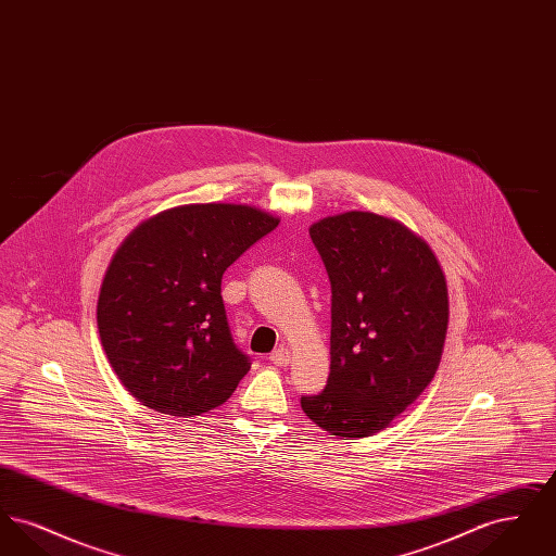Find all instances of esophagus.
Here are the masks:
<instances>
[{
	"instance_id": "1",
	"label": "esophagus",
	"mask_w": 556,
	"mask_h": 556,
	"mask_svg": "<svg viewBox=\"0 0 556 556\" xmlns=\"http://www.w3.org/2000/svg\"><path fill=\"white\" fill-rule=\"evenodd\" d=\"M268 358L275 367H288L291 361V352L288 348H277V350H273V354Z\"/></svg>"
}]
</instances>
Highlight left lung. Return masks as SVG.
<instances>
[{
  "mask_svg": "<svg viewBox=\"0 0 556 556\" xmlns=\"http://www.w3.org/2000/svg\"><path fill=\"white\" fill-rule=\"evenodd\" d=\"M311 239L331 283V370L325 390L300 404L331 435L367 438L433 379L448 327L446 279L424 239L372 212L327 216Z\"/></svg>",
  "mask_w": 556,
  "mask_h": 556,
  "instance_id": "8db88e82",
  "label": "left lung"
}]
</instances>
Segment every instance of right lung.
Listing matches in <instances>:
<instances>
[{
    "mask_svg": "<svg viewBox=\"0 0 556 556\" xmlns=\"http://www.w3.org/2000/svg\"><path fill=\"white\" fill-rule=\"evenodd\" d=\"M279 218L241 204H189L141 223L116 250L98 300L108 361L146 406L193 417L227 402L250 356L225 313L223 273Z\"/></svg>",
    "mask_w": 556,
    "mask_h": 556,
    "instance_id": "1",
    "label": "right lung"
}]
</instances>
